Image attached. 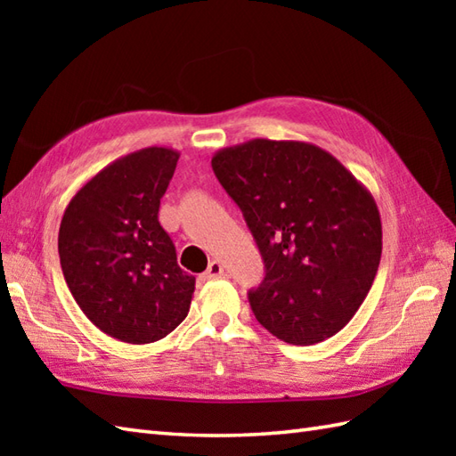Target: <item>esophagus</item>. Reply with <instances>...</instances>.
Wrapping results in <instances>:
<instances>
[{
    "label": "esophagus",
    "mask_w": 456,
    "mask_h": 456,
    "mask_svg": "<svg viewBox=\"0 0 456 456\" xmlns=\"http://www.w3.org/2000/svg\"><path fill=\"white\" fill-rule=\"evenodd\" d=\"M223 273H225V270H223V265L219 263V260H211V263H209V266H208L206 273L201 274V278H203V280L219 278V276H223Z\"/></svg>",
    "instance_id": "34e87169"
}]
</instances>
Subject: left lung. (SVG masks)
Masks as SVG:
<instances>
[{"mask_svg": "<svg viewBox=\"0 0 456 456\" xmlns=\"http://www.w3.org/2000/svg\"><path fill=\"white\" fill-rule=\"evenodd\" d=\"M245 216L266 276L248 302L289 345L322 343L351 322L382 255L372 193L333 154L304 141L250 139L211 159Z\"/></svg>", "mask_w": 456, "mask_h": 456, "instance_id": "1", "label": "left lung"}]
</instances>
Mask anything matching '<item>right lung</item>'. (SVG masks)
Instances as JSON below:
<instances>
[{"label": "right lung", "instance_id": "add662e5", "mask_svg": "<svg viewBox=\"0 0 456 456\" xmlns=\"http://www.w3.org/2000/svg\"><path fill=\"white\" fill-rule=\"evenodd\" d=\"M178 159L168 147L125 154L74 193L61 221L58 255L76 304L123 343L160 341L190 312L196 278L159 223Z\"/></svg>", "mask_w": 456, "mask_h": 456}]
</instances>
